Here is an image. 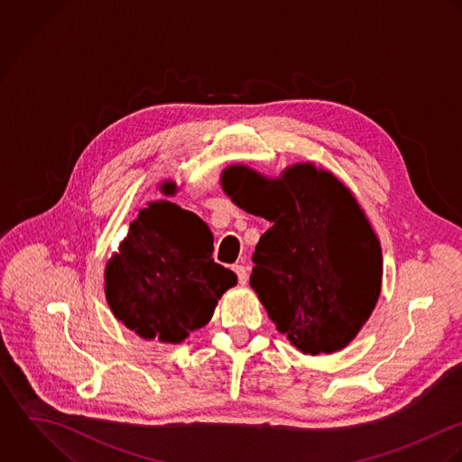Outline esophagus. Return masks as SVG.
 Instances as JSON below:
<instances>
[{"mask_svg":"<svg viewBox=\"0 0 462 462\" xmlns=\"http://www.w3.org/2000/svg\"><path fill=\"white\" fill-rule=\"evenodd\" d=\"M234 272H236V275H237V280H239L241 285H245V283L248 282V268H246V266L237 264V266H234Z\"/></svg>","mask_w":462,"mask_h":462,"instance_id":"1","label":"esophagus"}]
</instances>
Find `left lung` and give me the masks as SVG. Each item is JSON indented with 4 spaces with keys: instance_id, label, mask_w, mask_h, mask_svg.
I'll use <instances>...</instances> for the list:
<instances>
[{
    "instance_id": "left-lung-1",
    "label": "left lung",
    "mask_w": 462,
    "mask_h": 462,
    "mask_svg": "<svg viewBox=\"0 0 462 462\" xmlns=\"http://www.w3.org/2000/svg\"><path fill=\"white\" fill-rule=\"evenodd\" d=\"M221 189L272 223L255 246L250 285L278 332L305 356L346 348L382 287L380 241L352 190L314 162L287 166L275 179L232 164Z\"/></svg>"
}]
</instances>
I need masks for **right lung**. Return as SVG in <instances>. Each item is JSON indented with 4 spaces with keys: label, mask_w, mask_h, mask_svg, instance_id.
<instances>
[{
    "label": "right lung",
    "mask_w": 462,
    "mask_h": 462,
    "mask_svg": "<svg viewBox=\"0 0 462 462\" xmlns=\"http://www.w3.org/2000/svg\"><path fill=\"white\" fill-rule=\"evenodd\" d=\"M164 194L177 184L164 180ZM214 237L194 212L150 201L105 266V298L112 314L139 337L180 345L205 327L217 300L237 283L212 259Z\"/></svg>",
    "instance_id": "obj_1"
}]
</instances>
